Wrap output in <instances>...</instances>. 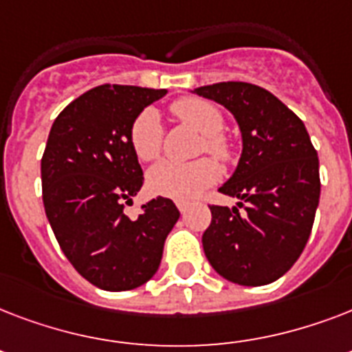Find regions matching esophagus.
Listing matches in <instances>:
<instances>
[{"label":"esophagus","mask_w":352,"mask_h":352,"mask_svg":"<svg viewBox=\"0 0 352 352\" xmlns=\"http://www.w3.org/2000/svg\"><path fill=\"white\" fill-rule=\"evenodd\" d=\"M177 208L181 210V214H186L188 203H182V201H179V203H177Z\"/></svg>","instance_id":"esophagus-1"}]
</instances>
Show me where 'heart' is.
<instances>
[{"instance_id":"1","label":"heart","mask_w":352,"mask_h":352,"mask_svg":"<svg viewBox=\"0 0 352 352\" xmlns=\"http://www.w3.org/2000/svg\"><path fill=\"white\" fill-rule=\"evenodd\" d=\"M171 111L179 120L197 129L204 135V149L217 159L228 157V146L219 137L225 120L214 104L201 98H181L171 106ZM129 144L138 159L149 162L159 157L162 146V126L159 113L146 109L133 120L129 127ZM217 170L206 159L179 164L162 160L148 171V188L155 195L175 199V201H192L199 197L206 188L215 181Z\"/></svg>"}]
</instances>
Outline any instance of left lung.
<instances>
[{"label":"left lung","instance_id":"8db88e82","mask_svg":"<svg viewBox=\"0 0 352 352\" xmlns=\"http://www.w3.org/2000/svg\"><path fill=\"white\" fill-rule=\"evenodd\" d=\"M192 93L228 109L243 142L234 173L219 188L239 203L210 206L204 256L232 283H272L298 261L311 235L320 203L316 149L305 124L263 87L221 82Z\"/></svg>","mask_w":352,"mask_h":352}]
</instances>
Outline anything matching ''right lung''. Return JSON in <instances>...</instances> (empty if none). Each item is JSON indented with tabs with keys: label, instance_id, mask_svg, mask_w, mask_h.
Here are the masks:
<instances>
[{
	"label": "right lung",
	"instance_id": "1",
	"mask_svg": "<svg viewBox=\"0 0 352 352\" xmlns=\"http://www.w3.org/2000/svg\"><path fill=\"white\" fill-rule=\"evenodd\" d=\"M166 93L98 85L58 115L47 138L41 159L47 219L71 265L102 290L148 283L181 215L166 197L140 204L137 219L124 214V203H131L144 182L129 127Z\"/></svg>",
	"mask_w": 352,
	"mask_h": 352
}]
</instances>
